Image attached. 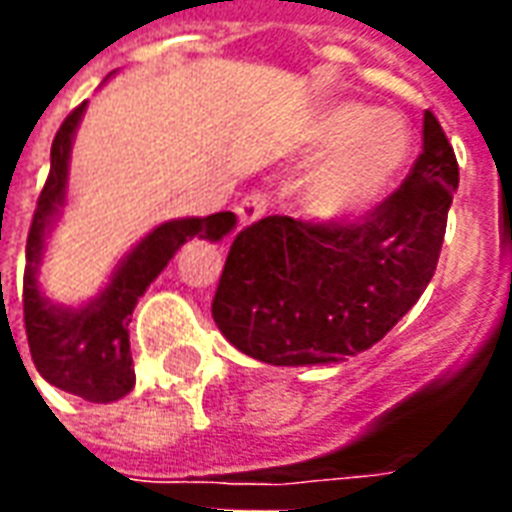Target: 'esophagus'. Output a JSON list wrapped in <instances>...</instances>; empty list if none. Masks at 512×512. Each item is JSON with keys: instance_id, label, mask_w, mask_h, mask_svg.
Returning a JSON list of instances; mask_svg holds the SVG:
<instances>
[{"instance_id": "obj_1", "label": "esophagus", "mask_w": 512, "mask_h": 512, "mask_svg": "<svg viewBox=\"0 0 512 512\" xmlns=\"http://www.w3.org/2000/svg\"><path fill=\"white\" fill-rule=\"evenodd\" d=\"M266 208L268 205L263 194H249V197H244L241 205H238V219H241L244 227H249V224L260 222V219L266 216Z\"/></svg>"}]
</instances>
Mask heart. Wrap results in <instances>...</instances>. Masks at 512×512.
<instances>
[{"mask_svg": "<svg viewBox=\"0 0 512 512\" xmlns=\"http://www.w3.org/2000/svg\"><path fill=\"white\" fill-rule=\"evenodd\" d=\"M321 156L304 183V205L323 224H354L376 211L403 175L414 134L403 115L365 101H329L304 131Z\"/></svg>", "mask_w": 512, "mask_h": 512, "instance_id": "1", "label": "heart"}]
</instances>
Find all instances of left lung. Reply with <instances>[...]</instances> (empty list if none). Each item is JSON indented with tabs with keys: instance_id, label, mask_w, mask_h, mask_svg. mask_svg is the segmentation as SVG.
<instances>
[{
	"instance_id": "left-lung-1",
	"label": "left lung",
	"mask_w": 512,
	"mask_h": 512,
	"mask_svg": "<svg viewBox=\"0 0 512 512\" xmlns=\"http://www.w3.org/2000/svg\"><path fill=\"white\" fill-rule=\"evenodd\" d=\"M458 161L433 112L406 183L359 224L266 216L235 235L213 321L274 367L345 362L373 348L425 293L439 263Z\"/></svg>"
}]
</instances>
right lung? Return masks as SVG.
Masks as SVG:
<instances>
[{"instance_id": "right-lung-1", "label": "right lung", "mask_w": 512, "mask_h": 512, "mask_svg": "<svg viewBox=\"0 0 512 512\" xmlns=\"http://www.w3.org/2000/svg\"><path fill=\"white\" fill-rule=\"evenodd\" d=\"M87 101L65 117L51 142V169L40 191L35 219L27 235V271H24V326L29 351L38 373L51 386L90 403H112L134 389V359L128 343V323L136 301L150 282L167 268L180 246L191 238L222 241L235 230V213L186 216L153 227L139 238L112 271L98 296L82 304L51 301L38 282L40 263L54 224L68 202V169L79 123Z\"/></svg>"}]
</instances>
